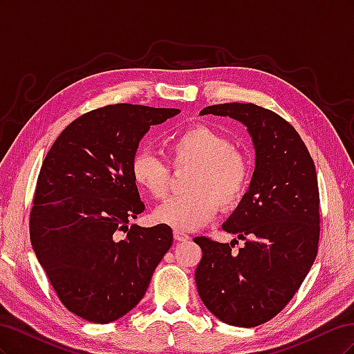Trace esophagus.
Returning <instances> with one entry per match:
<instances>
[{
    "label": "esophagus",
    "mask_w": 354,
    "mask_h": 354,
    "mask_svg": "<svg viewBox=\"0 0 354 354\" xmlns=\"http://www.w3.org/2000/svg\"><path fill=\"white\" fill-rule=\"evenodd\" d=\"M174 239H176L177 242H187V241L190 239V236H189V234L183 233V232L176 230V232H174Z\"/></svg>",
    "instance_id": "obj_1"
}]
</instances>
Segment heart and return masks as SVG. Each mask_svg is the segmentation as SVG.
I'll list each match as a JSON object with an SVG mask.
<instances>
[{"label": "heart", "instance_id": "b5f03b06", "mask_svg": "<svg viewBox=\"0 0 354 354\" xmlns=\"http://www.w3.org/2000/svg\"><path fill=\"white\" fill-rule=\"evenodd\" d=\"M174 167H195L187 189L192 194L173 196L155 209L156 223L176 230L202 227L220 205L232 208L243 198L251 178L248 159L232 149L229 138L214 128L198 125L176 134L165 146ZM136 185L153 198H164L169 186V168L152 153L138 151L131 159Z\"/></svg>", "mask_w": 354, "mask_h": 354}]
</instances>
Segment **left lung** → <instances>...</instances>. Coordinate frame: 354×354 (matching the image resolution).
<instances>
[{
	"instance_id": "left-lung-1",
	"label": "left lung",
	"mask_w": 354,
	"mask_h": 354,
	"mask_svg": "<svg viewBox=\"0 0 354 354\" xmlns=\"http://www.w3.org/2000/svg\"><path fill=\"white\" fill-rule=\"evenodd\" d=\"M199 115L229 116L252 138L250 187L221 226L245 241L243 248L232 252L229 243L194 239L202 250L195 272L202 303L224 324L252 328L291 301L315 263L320 230L316 168L294 127L269 109L223 103Z\"/></svg>"
}]
</instances>
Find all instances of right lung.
<instances>
[{
    "mask_svg": "<svg viewBox=\"0 0 354 354\" xmlns=\"http://www.w3.org/2000/svg\"><path fill=\"white\" fill-rule=\"evenodd\" d=\"M180 109L118 103L69 124L42 162L30 243L60 301L93 324L133 310L173 243V230L128 226L145 211L131 159L151 127ZM124 234H122V232Z\"/></svg>",
    "mask_w": 354,
    "mask_h": 354,
    "instance_id": "add662e5",
    "label": "right lung"
}]
</instances>
